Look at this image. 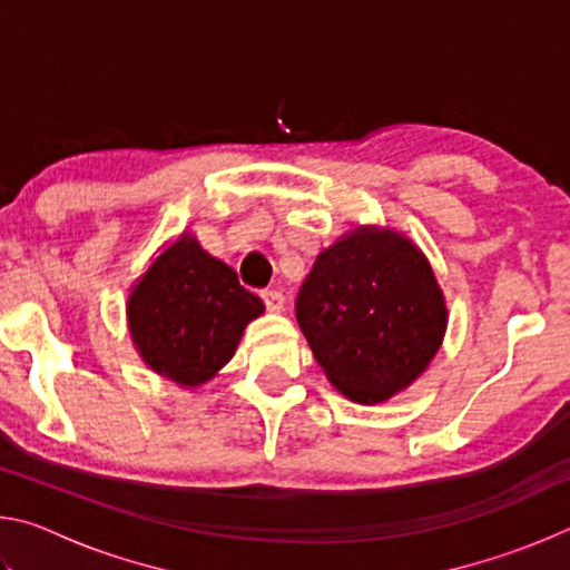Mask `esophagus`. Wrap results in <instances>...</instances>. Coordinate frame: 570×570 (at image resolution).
I'll list each match as a JSON object with an SVG mask.
<instances>
[{"instance_id":"34e87169","label":"esophagus","mask_w":570,"mask_h":570,"mask_svg":"<svg viewBox=\"0 0 570 570\" xmlns=\"http://www.w3.org/2000/svg\"><path fill=\"white\" fill-rule=\"evenodd\" d=\"M262 298L268 312H276V314L284 312V296L278 292H262Z\"/></svg>"}]
</instances>
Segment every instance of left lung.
Segmentation results:
<instances>
[{"label": "left lung", "mask_w": 570, "mask_h": 570, "mask_svg": "<svg viewBox=\"0 0 570 570\" xmlns=\"http://www.w3.org/2000/svg\"><path fill=\"white\" fill-rule=\"evenodd\" d=\"M296 322L326 380L352 402L377 404L435 360L448 306L407 236L360 226L316 258L296 296Z\"/></svg>", "instance_id": "8db88e82"}]
</instances>
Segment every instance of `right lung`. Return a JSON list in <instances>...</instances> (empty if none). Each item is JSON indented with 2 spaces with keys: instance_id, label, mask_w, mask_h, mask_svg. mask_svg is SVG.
<instances>
[{
  "instance_id": "add662e5",
  "label": "right lung",
  "mask_w": 570,
  "mask_h": 570,
  "mask_svg": "<svg viewBox=\"0 0 570 570\" xmlns=\"http://www.w3.org/2000/svg\"><path fill=\"white\" fill-rule=\"evenodd\" d=\"M264 302L190 234L163 250L128 296V326L140 360L180 387H200L228 364Z\"/></svg>"
}]
</instances>
